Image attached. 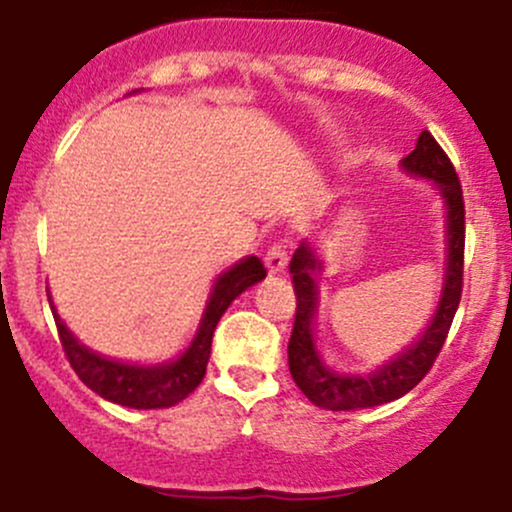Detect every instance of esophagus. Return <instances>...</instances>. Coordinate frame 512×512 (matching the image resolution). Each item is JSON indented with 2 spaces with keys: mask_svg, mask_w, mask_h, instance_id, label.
<instances>
[{
  "mask_svg": "<svg viewBox=\"0 0 512 512\" xmlns=\"http://www.w3.org/2000/svg\"><path fill=\"white\" fill-rule=\"evenodd\" d=\"M263 263H266L268 273H283L288 266V249L283 244L268 246L266 256H263Z\"/></svg>",
  "mask_w": 512,
  "mask_h": 512,
  "instance_id": "esophagus-1",
  "label": "esophagus"
}]
</instances>
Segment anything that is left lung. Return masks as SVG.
I'll return each mask as SVG.
<instances>
[{
    "label": "left lung",
    "instance_id": "8db88e82",
    "mask_svg": "<svg viewBox=\"0 0 512 512\" xmlns=\"http://www.w3.org/2000/svg\"><path fill=\"white\" fill-rule=\"evenodd\" d=\"M402 170L412 177L431 179L446 204L444 291H441L429 328L412 347L399 352L394 360H389L372 374H340L325 367L318 347H315V310H318V281L315 278L323 271V263L315 256L308 241H303L291 258L295 320L291 340H288V367H291L293 382L298 384L300 392L315 407L330 409V412L379 407V404L394 402L412 392L439 357L451 330L453 315L461 303L466 209H463V192L456 170L429 130L419 135L414 150L404 157Z\"/></svg>",
    "mask_w": 512,
    "mask_h": 512
}]
</instances>
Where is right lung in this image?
<instances>
[{
	"instance_id": "1",
	"label": "right lung",
	"mask_w": 512,
	"mask_h": 512,
	"mask_svg": "<svg viewBox=\"0 0 512 512\" xmlns=\"http://www.w3.org/2000/svg\"><path fill=\"white\" fill-rule=\"evenodd\" d=\"M263 278H266V268L256 256L244 258L226 273H221L217 283H214L212 295H209V303L204 308L202 323H199L192 345L177 360L162 362V365H128V362L108 360V357L88 350L63 325L51 300L49 305L51 313H54L56 328H59L63 352L71 362L73 372L78 374V379L88 389H93L98 397L108 399V402L120 404V407L165 409L175 407L177 402H182L184 397H189L199 387V382L207 374L212 337L219 318L229 308L231 300L239 298L246 288L263 281Z\"/></svg>"
}]
</instances>
